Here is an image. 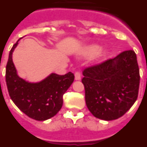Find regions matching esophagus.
<instances>
[{
  "label": "esophagus",
  "mask_w": 147,
  "mask_h": 147,
  "mask_svg": "<svg viewBox=\"0 0 147 147\" xmlns=\"http://www.w3.org/2000/svg\"><path fill=\"white\" fill-rule=\"evenodd\" d=\"M75 79L76 81H78V80L81 79V73H80L79 71H76V73H75Z\"/></svg>",
  "instance_id": "esophagus-1"
}]
</instances>
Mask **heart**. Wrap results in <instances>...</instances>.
<instances>
[{"mask_svg":"<svg viewBox=\"0 0 147 147\" xmlns=\"http://www.w3.org/2000/svg\"><path fill=\"white\" fill-rule=\"evenodd\" d=\"M99 49H100V48H99L98 45H92L87 47V48L84 50L83 53H84V55H86V56L91 57V56H93V55H96L97 53L98 52Z\"/></svg>","mask_w":147,"mask_h":147,"instance_id":"obj_1","label":"heart"}]
</instances>
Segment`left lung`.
<instances>
[{"label":"left lung","mask_w":147,"mask_h":147,"mask_svg":"<svg viewBox=\"0 0 147 147\" xmlns=\"http://www.w3.org/2000/svg\"><path fill=\"white\" fill-rule=\"evenodd\" d=\"M83 76L86 105L98 119L109 121L121 117L138 98L140 72L133 50L85 68Z\"/></svg>","instance_id":"8db88e82"}]
</instances>
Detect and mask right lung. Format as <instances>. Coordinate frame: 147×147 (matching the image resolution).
<instances>
[{"label":"right lung","mask_w":147,"mask_h":147,"mask_svg":"<svg viewBox=\"0 0 147 147\" xmlns=\"http://www.w3.org/2000/svg\"><path fill=\"white\" fill-rule=\"evenodd\" d=\"M18 39L9 55L6 66V82L11 99L30 118L44 121L53 117L61 109L63 96L75 79L71 71L65 75L52 73L39 83H29L17 75L13 62V52Z\"/></svg>","instance_id":"right-lung-1"}]
</instances>
